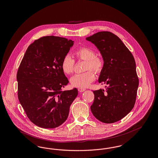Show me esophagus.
Instances as JSON below:
<instances>
[{
	"label": "esophagus",
	"mask_w": 158,
	"mask_h": 158,
	"mask_svg": "<svg viewBox=\"0 0 158 158\" xmlns=\"http://www.w3.org/2000/svg\"><path fill=\"white\" fill-rule=\"evenodd\" d=\"M86 90L85 88H78V90H79V92H82L83 91H85V90Z\"/></svg>",
	"instance_id": "34e87169"
}]
</instances>
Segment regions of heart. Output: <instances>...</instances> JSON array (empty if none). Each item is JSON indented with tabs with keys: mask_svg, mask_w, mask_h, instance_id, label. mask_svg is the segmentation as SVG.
<instances>
[{
	"mask_svg": "<svg viewBox=\"0 0 158 158\" xmlns=\"http://www.w3.org/2000/svg\"><path fill=\"white\" fill-rule=\"evenodd\" d=\"M95 51L87 47H82L77 48L75 52L76 57L78 60L86 61L85 69H91L94 72L100 73L104 66V61L99 56H95ZM75 60L69 55L65 56L61 61V67L63 72L66 74H71L74 70ZM95 80L94 73L88 70L81 74L73 76L70 80L71 85L73 87L84 88L88 87Z\"/></svg>",
	"mask_w": 158,
	"mask_h": 158,
	"instance_id": "b5f03b06",
	"label": "heart"
}]
</instances>
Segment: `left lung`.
<instances>
[{
	"instance_id": "8db88e82",
	"label": "left lung",
	"mask_w": 158,
	"mask_h": 158,
	"mask_svg": "<svg viewBox=\"0 0 158 158\" xmlns=\"http://www.w3.org/2000/svg\"><path fill=\"white\" fill-rule=\"evenodd\" d=\"M86 40L100 52L104 66L98 82L107 85L106 91H93L95 98L91 111L102 123L117 122L126 116L135 104L139 86L135 60L120 39L111 32H98Z\"/></svg>"
}]
</instances>
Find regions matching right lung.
<instances>
[{
    "instance_id": "1",
    "label": "right lung",
    "mask_w": 158,
    "mask_h": 158,
    "mask_svg": "<svg viewBox=\"0 0 158 158\" xmlns=\"http://www.w3.org/2000/svg\"><path fill=\"white\" fill-rule=\"evenodd\" d=\"M74 41L45 36L28 47L18 68V97L27 117L40 127L54 128L67 120L76 88L62 90L69 83L61 64Z\"/></svg>"
}]
</instances>
